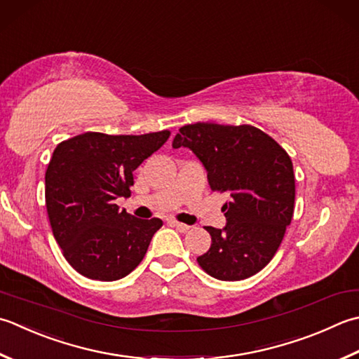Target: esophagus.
Listing matches in <instances>:
<instances>
[{
    "mask_svg": "<svg viewBox=\"0 0 359 359\" xmlns=\"http://www.w3.org/2000/svg\"><path fill=\"white\" fill-rule=\"evenodd\" d=\"M170 224H171L172 227L177 229L179 231H182V233H187V231H188L189 229H191L189 226H187V224H182V222H179V221H175V219H171Z\"/></svg>",
    "mask_w": 359,
    "mask_h": 359,
    "instance_id": "obj_1",
    "label": "esophagus"
}]
</instances>
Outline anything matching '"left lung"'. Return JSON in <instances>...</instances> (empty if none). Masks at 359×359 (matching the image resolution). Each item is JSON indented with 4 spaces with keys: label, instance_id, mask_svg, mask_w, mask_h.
I'll return each instance as SVG.
<instances>
[{
    "label": "left lung",
    "instance_id": "left-lung-1",
    "mask_svg": "<svg viewBox=\"0 0 359 359\" xmlns=\"http://www.w3.org/2000/svg\"><path fill=\"white\" fill-rule=\"evenodd\" d=\"M189 147L207 170L212 191L229 193L222 230L207 227L212 245L198 263L224 282L244 280L276 255L296 199L291 157L268 133L250 124H187L172 147Z\"/></svg>",
    "mask_w": 359,
    "mask_h": 359
}]
</instances>
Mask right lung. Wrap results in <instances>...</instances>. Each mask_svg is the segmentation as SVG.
Returning a JSON list of instances; mask_svg holds the SVG:
<instances>
[{
    "instance_id": "add662e5",
    "label": "right lung",
    "mask_w": 359,
    "mask_h": 359,
    "mask_svg": "<svg viewBox=\"0 0 359 359\" xmlns=\"http://www.w3.org/2000/svg\"><path fill=\"white\" fill-rule=\"evenodd\" d=\"M170 135L86 132L54 149L45 174L48 217L63 257L81 276L114 282L142 263L163 222L133 217L115 201L129 198L132 172Z\"/></svg>"
}]
</instances>
